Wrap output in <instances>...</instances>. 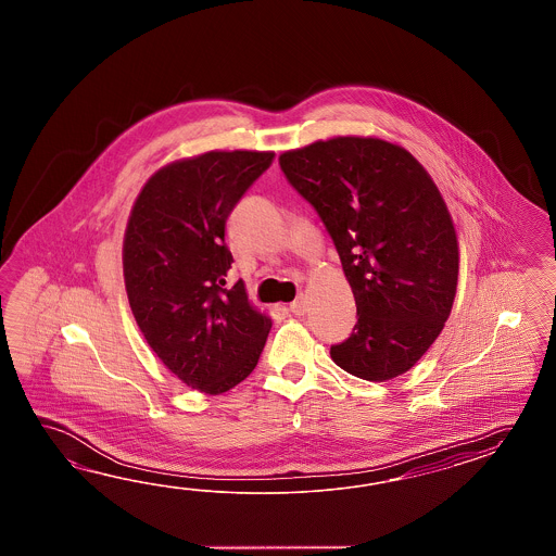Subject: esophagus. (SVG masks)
<instances>
[{"instance_id":"34e87169","label":"esophagus","mask_w":556,"mask_h":556,"mask_svg":"<svg viewBox=\"0 0 556 556\" xmlns=\"http://www.w3.org/2000/svg\"><path fill=\"white\" fill-rule=\"evenodd\" d=\"M289 312L293 313V315H303V313L307 312V301L303 295H299L293 303H289Z\"/></svg>"}]
</instances>
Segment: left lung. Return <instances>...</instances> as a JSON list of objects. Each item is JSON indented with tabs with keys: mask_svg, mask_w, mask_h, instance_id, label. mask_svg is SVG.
Wrapping results in <instances>:
<instances>
[{
	"mask_svg": "<svg viewBox=\"0 0 556 556\" xmlns=\"http://www.w3.org/2000/svg\"><path fill=\"white\" fill-rule=\"evenodd\" d=\"M279 164L324 220L352 285L357 324L331 359L367 381L406 374L456 298L458 241L440 190L407 150L379 138L319 140Z\"/></svg>",
	"mask_w": 556,
	"mask_h": 556,
	"instance_id": "8db88e82",
	"label": "left lung"
}]
</instances>
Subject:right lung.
<instances>
[{"instance_id": "1", "label": "right lung", "mask_w": 556, "mask_h": 556, "mask_svg": "<svg viewBox=\"0 0 556 556\" xmlns=\"http://www.w3.org/2000/svg\"><path fill=\"white\" fill-rule=\"evenodd\" d=\"M275 152H204L168 164L136 199L124 235V283L136 324L178 379L223 393L257 366L271 319L244 283L227 285V220Z\"/></svg>"}]
</instances>
